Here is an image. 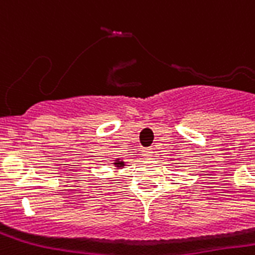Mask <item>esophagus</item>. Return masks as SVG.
<instances>
[{
	"instance_id": "34e87169",
	"label": "esophagus",
	"mask_w": 255,
	"mask_h": 255,
	"mask_svg": "<svg viewBox=\"0 0 255 255\" xmlns=\"http://www.w3.org/2000/svg\"><path fill=\"white\" fill-rule=\"evenodd\" d=\"M152 149L151 148H144L143 151H141V155H143V158L145 159H149L151 156H152Z\"/></svg>"
}]
</instances>
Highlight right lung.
Masks as SVG:
<instances>
[{
	"label": "right lung",
	"mask_w": 255,
	"mask_h": 255,
	"mask_svg": "<svg viewBox=\"0 0 255 255\" xmlns=\"http://www.w3.org/2000/svg\"><path fill=\"white\" fill-rule=\"evenodd\" d=\"M114 164H115V166H116V167H123V166H124V162H120L119 159H116V160H115Z\"/></svg>",
	"instance_id": "add662e5"
}]
</instances>
